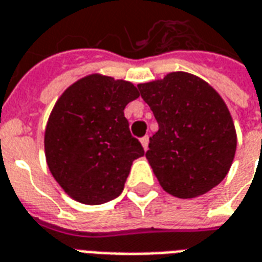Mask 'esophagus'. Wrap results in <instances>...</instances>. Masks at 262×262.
Here are the masks:
<instances>
[{"instance_id": "34e87169", "label": "esophagus", "mask_w": 262, "mask_h": 262, "mask_svg": "<svg viewBox=\"0 0 262 262\" xmlns=\"http://www.w3.org/2000/svg\"><path fill=\"white\" fill-rule=\"evenodd\" d=\"M148 144H149V137L145 135L144 138H141V145H142V148H144L145 150L148 149Z\"/></svg>"}]
</instances>
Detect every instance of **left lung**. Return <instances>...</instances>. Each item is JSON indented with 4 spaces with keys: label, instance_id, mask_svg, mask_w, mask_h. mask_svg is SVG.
<instances>
[{
    "label": "left lung",
    "instance_id": "8db88e82",
    "mask_svg": "<svg viewBox=\"0 0 262 262\" xmlns=\"http://www.w3.org/2000/svg\"><path fill=\"white\" fill-rule=\"evenodd\" d=\"M159 129L149 138V162L159 184L177 198H195L226 177L237 135L226 103L201 78L177 71L139 83Z\"/></svg>",
    "mask_w": 262,
    "mask_h": 262
}]
</instances>
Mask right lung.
<instances>
[{"label": "right lung", "mask_w": 262, "mask_h": 262, "mask_svg": "<svg viewBox=\"0 0 262 262\" xmlns=\"http://www.w3.org/2000/svg\"><path fill=\"white\" fill-rule=\"evenodd\" d=\"M137 97L131 82L91 74L55 102L45 131L46 162L72 200L100 205L123 192L133 162L145 154L124 117Z\"/></svg>", "instance_id": "obj_1"}]
</instances>
